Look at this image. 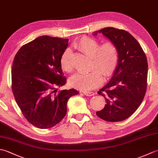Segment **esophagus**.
Segmentation results:
<instances>
[{
	"label": "esophagus",
	"mask_w": 158,
	"mask_h": 158,
	"mask_svg": "<svg viewBox=\"0 0 158 158\" xmlns=\"http://www.w3.org/2000/svg\"><path fill=\"white\" fill-rule=\"evenodd\" d=\"M83 94L87 96H92L94 95V92H83Z\"/></svg>",
	"instance_id": "34e87169"
}]
</instances>
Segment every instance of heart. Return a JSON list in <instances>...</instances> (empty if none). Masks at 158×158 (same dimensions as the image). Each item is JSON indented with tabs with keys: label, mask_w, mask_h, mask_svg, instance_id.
Wrapping results in <instances>:
<instances>
[{
	"label": "heart",
	"mask_w": 158,
	"mask_h": 158,
	"mask_svg": "<svg viewBox=\"0 0 158 158\" xmlns=\"http://www.w3.org/2000/svg\"><path fill=\"white\" fill-rule=\"evenodd\" d=\"M76 48L85 54L91 56L90 68L95 69L87 73H78L70 77V84L81 90H90L102 83L103 76L109 77L115 69L118 53L116 46L112 42H105L99 45L96 40L89 37H83L75 44ZM60 63L62 69L67 72H72V52L66 49L61 57Z\"/></svg>",
	"instance_id": "1"
}]
</instances>
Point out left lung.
<instances>
[{
    "label": "left lung",
    "mask_w": 158,
    "mask_h": 158,
    "mask_svg": "<svg viewBox=\"0 0 158 158\" xmlns=\"http://www.w3.org/2000/svg\"><path fill=\"white\" fill-rule=\"evenodd\" d=\"M93 33L95 36L102 33L108 38L118 53L112 78L98 92L106 105L96 115L107 122H121L136 111L145 95L148 72L145 53L134 36L123 30L108 27Z\"/></svg>",
    "instance_id": "left-lung-1"
}]
</instances>
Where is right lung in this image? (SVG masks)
<instances>
[{
    "mask_svg": "<svg viewBox=\"0 0 158 158\" xmlns=\"http://www.w3.org/2000/svg\"><path fill=\"white\" fill-rule=\"evenodd\" d=\"M68 43V39L41 36L23 45L14 58L13 95L25 118L39 128L58 123L66 115L69 99L79 94L73 88H57L66 81L60 60Z\"/></svg>",
    "mask_w": 158,
    "mask_h": 158,
    "instance_id": "obj_1",
    "label": "right lung"
}]
</instances>
